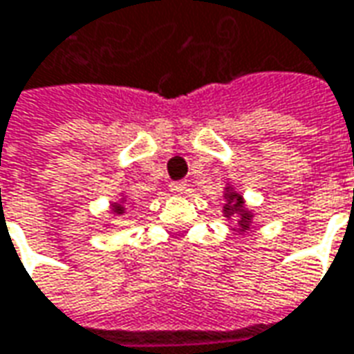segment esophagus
I'll use <instances>...</instances> for the list:
<instances>
[{
	"label": "esophagus",
	"instance_id": "34e87169",
	"mask_svg": "<svg viewBox=\"0 0 354 354\" xmlns=\"http://www.w3.org/2000/svg\"><path fill=\"white\" fill-rule=\"evenodd\" d=\"M186 188H188L186 182H172V184H170V192H174V194H184Z\"/></svg>",
	"mask_w": 354,
	"mask_h": 354
}]
</instances>
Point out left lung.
I'll return each instance as SVG.
<instances>
[{"mask_svg":"<svg viewBox=\"0 0 354 354\" xmlns=\"http://www.w3.org/2000/svg\"><path fill=\"white\" fill-rule=\"evenodd\" d=\"M227 215L231 214H239L241 215V227L243 229H247L249 227V219H250V214H247V212H243V200H241V196L239 194H235V192H231L229 196H227V203H225V209H223Z\"/></svg>","mask_w":354,"mask_h":354,"instance_id":"left-lung-1","label":"left lung"}]
</instances>
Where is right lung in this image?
<instances>
[{"mask_svg":"<svg viewBox=\"0 0 354 354\" xmlns=\"http://www.w3.org/2000/svg\"><path fill=\"white\" fill-rule=\"evenodd\" d=\"M115 212H117V214H123V212H125V207H121V205H115Z\"/></svg>","mask_w":354,"mask_h":354,"instance_id":"right-lung-1","label":"right lung"}]
</instances>
